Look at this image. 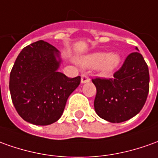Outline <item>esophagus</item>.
Returning <instances> with one entry per match:
<instances>
[{
	"mask_svg": "<svg viewBox=\"0 0 158 158\" xmlns=\"http://www.w3.org/2000/svg\"><path fill=\"white\" fill-rule=\"evenodd\" d=\"M90 81V78L87 75H82L81 78V83H86L88 81Z\"/></svg>",
	"mask_w": 158,
	"mask_h": 158,
	"instance_id": "obj_1",
	"label": "esophagus"
}]
</instances>
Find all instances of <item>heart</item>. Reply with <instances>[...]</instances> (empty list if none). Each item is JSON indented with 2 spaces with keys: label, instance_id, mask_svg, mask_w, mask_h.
<instances>
[{
  "label": "heart",
  "instance_id": "obj_1",
  "mask_svg": "<svg viewBox=\"0 0 158 158\" xmlns=\"http://www.w3.org/2000/svg\"><path fill=\"white\" fill-rule=\"evenodd\" d=\"M120 64V56L117 53L107 54L106 52H95L81 57L79 64L83 68L98 67L102 73L113 72Z\"/></svg>",
  "mask_w": 158,
  "mask_h": 158
}]
</instances>
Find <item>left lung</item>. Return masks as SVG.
<instances>
[{
  "label": "left lung",
  "instance_id": "1",
  "mask_svg": "<svg viewBox=\"0 0 158 158\" xmlns=\"http://www.w3.org/2000/svg\"><path fill=\"white\" fill-rule=\"evenodd\" d=\"M92 81L96 87L94 102L96 114L109 122L120 123L143 108L150 88L149 69L143 56L139 52H132L113 78L98 77Z\"/></svg>",
  "mask_w": 158,
  "mask_h": 158
}]
</instances>
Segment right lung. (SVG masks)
Returning <instances> with one entry per match:
<instances>
[{"label": "right lung", "instance_id": "obj_1", "mask_svg": "<svg viewBox=\"0 0 158 158\" xmlns=\"http://www.w3.org/2000/svg\"><path fill=\"white\" fill-rule=\"evenodd\" d=\"M61 62L57 49L44 40L26 46L17 56L9 90L24 120L47 126L60 118L69 96L81 82V77L69 78L57 71Z\"/></svg>", "mask_w": 158, "mask_h": 158}]
</instances>
